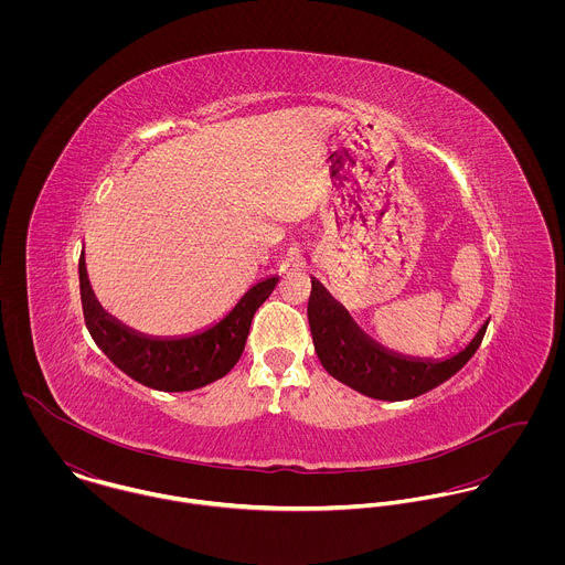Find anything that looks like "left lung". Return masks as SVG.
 <instances>
[{
    "label": "left lung",
    "instance_id": "8db88e82",
    "mask_svg": "<svg viewBox=\"0 0 565 565\" xmlns=\"http://www.w3.org/2000/svg\"><path fill=\"white\" fill-rule=\"evenodd\" d=\"M309 323L323 370L339 383L376 401H408L422 396L455 376L479 350L487 322L459 354L433 363L408 361L370 341L348 313L313 280Z\"/></svg>",
    "mask_w": 565,
    "mask_h": 565
}]
</instances>
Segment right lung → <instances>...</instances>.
I'll return each mask as SVG.
<instances>
[{
	"mask_svg": "<svg viewBox=\"0 0 565 565\" xmlns=\"http://www.w3.org/2000/svg\"><path fill=\"white\" fill-rule=\"evenodd\" d=\"M84 323L99 350L132 381L161 392H191L226 376L242 356L256 309L269 298L278 278L254 285L226 320L202 334L159 341L130 332L110 320L93 298L84 260L78 265Z\"/></svg>",
	"mask_w": 565,
	"mask_h": 565,
	"instance_id": "add662e5",
	"label": "right lung"
}]
</instances>
